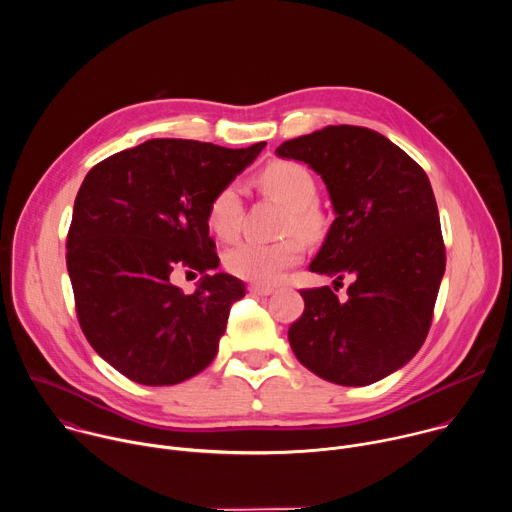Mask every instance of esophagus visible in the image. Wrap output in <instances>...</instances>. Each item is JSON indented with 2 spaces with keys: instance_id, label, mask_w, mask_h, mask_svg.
Listing matches in <instances>:
<instances>
[{
  "instance_id": "1",
  "label": "esophagus",
  "mask_w": 512,
  "mask_h": 512,
  "mask_svg": "<svg viewBox=\"0 0 512 512\" xmlns=\"http://www.w3.org/2000/svg\"><path fill=\"white\" fill-rule=\"evenodd\" d=\"M249 291L253 296H271L273 294V287L269 285H259V283H253L249 285Z\"/></svg>"
}]
</instances>
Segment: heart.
<instances>
[{
    "instance_id": "1",
    "label": "heart",
    "mask_w": 512,
    "mask_h": 512,
    "mask_svg": "<svg viewBox=\"0 0 512 512\" xmlns=\"http://www.w3.org/2000/svg\"><path fill=\"white\" fill-rule=\"evenodd\" d=\"M261 188L289 206L285 231H296L304 237L318 235L322 216L318 212L316 198L318 186L312 172L294 160H275L259 172ZM243 198L237 184H227L216 190L206 208L208 229L223 241H233L241 229ZM304 257V245L296 237H287L275 243L241 241L225 253V267L247 281L259 285H271L283 277V273L300 263Z\"/></svg>"
}]
</instances>
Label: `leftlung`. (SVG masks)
Returning <instances> with one entry per match:
<instances>
[{"label": "left lung", "mask_w": 512, "mask_h": 512, "mask_svg": "<svg viewBox=\"0 0 512 512\" xmlns=\"http://www.w3.org/2000/svg\"><path fill=\"white\" fill-rule=\"evenodd\" d=\"M275 154L320 174L336 212L310 271L340 287L350 279L346 300L328 285L300 291L306 308L289 326L291 350L324 381L377 383L425 342L446 271L429 178L385 135L356 125L283 141Z\"/></svg>", "instance_id": "obj_1"}]
</instances>
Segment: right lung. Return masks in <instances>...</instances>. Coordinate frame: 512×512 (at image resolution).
I'll use <instances>...</instances> for the list:
<instances>
[{
    "mask_svg": "<svg viewBox=\"0 0 512 512\" xmlns=\"http://www.w3.org/2000/svg\"><path fill=\"white\" fill-rule=\"evenodd\" d=\"M265 148L229 150L192 139H150L99 162L81 184L66 237L79 324L115 371L164 387L204 371L245 283L214 273L206 208ZM203 273L194 295L171 283Z\"/></svg>",
    "mask_w": 512,
    "mask_h": 512,
    "instance_id": "right-lung-1",
    "label": "right lung"
}]
</instances>
